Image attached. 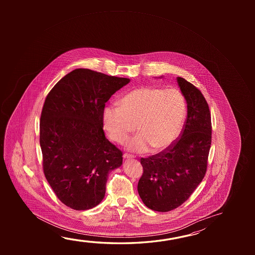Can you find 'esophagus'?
<instances>
[{"instance_id": "obj_1", "label": "esophagus", "mask_w": 255, "mask_h": 255, "mask_svg": "<svg viewBox=\"0 0 255 255\" xmlns=\"http://www.w3.org/2000/svg\"><path fill=\"white\" fill-rule=\"evenodd\" d=\"M123 156H124V158L125 159H131L134 157L133 155H131V154H124Z\"/></svg>"}]
</instances>
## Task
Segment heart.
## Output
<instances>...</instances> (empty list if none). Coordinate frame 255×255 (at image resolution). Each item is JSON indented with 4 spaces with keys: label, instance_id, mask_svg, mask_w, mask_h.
Wrapping results in <instances>:
<instances>
[{
    "label": "heart",
    "instance_id": "obj_1",
    "mask_svg": "<svg viewBox=\"0 0 255 255\" xmlns=\"http://www.w3.org/2000/svg\"><path fill=\"white\" fill-rule=\"evenodd\" d=\"M186 101L177 89L145 86L122 98L120 107L107 106L102 125L109 138L123 143L137 125L139 133L126 143L129 150L157 153L169 148L180 136Z\"/></svg>",
    "mask_w": 255,
    "mask_h": 255
}]
</instances>
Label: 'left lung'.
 <instances>
[{
  "label": "left lung",
  "mask_w": 255,
  "mask_h": 255,
  "mask_svg": "<svg viewBox=\"0 0 255 255\" xmlns=\"http://www.w3.org/2000/svg\"><path fill=\"white\" fill-rule=\"evenodd\" d=\"M177 83L188 108L180 139L167 150L140 159L138 192L146 207L165 213L179 207L204 179L212 142L211 113L200 91L182 77Z\"/></svg>",
  "instance_id": "left-lung-1"
}]
</instances>
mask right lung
I'll list each match as a JSON object with an SVG mask.
<instances>
[{
	"label": "right lung",
	"instance_id": "obj_1",
	"mask_svg": "<svg viewBox=\"0 0 255 255\" xmlns=\"http://www.w3.org/2000/svg\"><path fill=\"white\" fill-rule=\"evenodd\" d=\"M129 78L77 68L47 95L40 123L44 175L64 205L77 211L104 198L109 172L120 167L123 153L105 136L102 112Z\"/></svg>",
	"mask_w": 255,
	"mask_h": 255
}]
</instances>
